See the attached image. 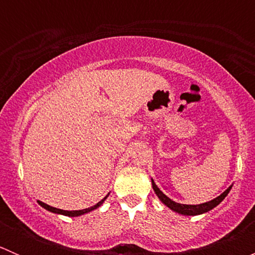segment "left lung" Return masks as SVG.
Here are the masks:
<instances>
[{
    "mask_svg": "<svg viewBox=\"0 0 255 255\" xmlns=\"http://www.w3.org/2000/svg\"><path fill=\"white\" fill-rule=\"evenodd\" d=\"M151 185H153V189H154V191H155L156 196L159 197V200H160L164 205H166V206H168L169 208H171L173 211H175V212L181 213V215H185V216H196V215H201V213L208 212V211L212 210L213 207H216L217 205H220L221 202L223 201V199L227 196L228 192L231 191V189H232V186H230L225 192H223V194H221L220 196L216 197V199H213V200H211V201L205 202V204L182 205V204H177V202L169 199L166 195H164L163 192L159 190V187L156 186L155 182H154L153 180H151Z\"/></svg>",
    "mask_w": 255,
    "mask_h": 255,
    "instance_id": "8db88e82",
    "label": "left lung"
}]
</instances>
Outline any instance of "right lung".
I'll use <instances>...</instances> for the list:
<instances>
[{"mask_svg": "<svg viewBox=\"0 0 255 255\" xmlns=\"http://www.w3.org/2000/svg\"><path fill=\"white\" fill-rule=\"evenodd\" d=\"M107 196H109V195H107ZM107 196L105 197L104 200H101V201H100V202H97V204L95 205V206H92V207H89V208H85V210H79V211H65V210H60V208H55V207H51V206H49V205L44 204V202H42V201H38V204H39L40 206H43V207H44L45 210L50 211V212H54V213H59V215H64V216H69V217H76V216L84 215V213H87V212H90V211H92V210H95V208H97V207H99V206H101V205H102V202H104L105 200L107 199Z\"/></svg>", "mask_w": 255, "mask_h": 255, "instance_id": "add662e5", "label": "right lung"}]
</instances>
